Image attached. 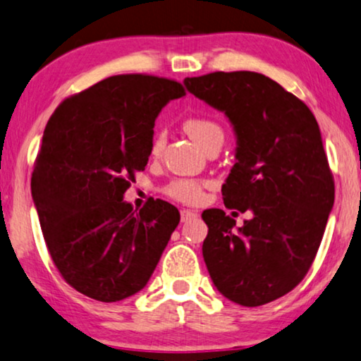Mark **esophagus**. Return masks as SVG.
<instances>
[{
    "instance_id": "1",
    "label": "esophagus",
    "mask_w": 361,
    "mask_h": 361,
    "mask_svg": "<svg viewBox=\"0 0 361 361\" xmlns=\"http://www.w3.org/2000/svg\"><path fill=\"white\" fill-rule=\"evenodd\" d=\"M195 218H198V213H196V211H193V209H181V221H183V223H188V221L195 219Z\"/></svg>"
}]
</instances>
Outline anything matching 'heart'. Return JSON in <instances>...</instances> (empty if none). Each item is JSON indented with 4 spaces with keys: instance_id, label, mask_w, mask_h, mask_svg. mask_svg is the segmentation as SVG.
Returning a JSON list of instances; mask_svg holds the SVG:
<instances>
[{
    "instance_id": "1",
    "label": "heart",
    "mask_w": 361,
    "mask_h": 361,
    "mask_svg": "<svg viewBox=\"0 0 361 361\" xmlns=\"http://www.w3.org/2000/svg\"><path fill=\"white\" fill-rule=\"evenodd\" d=\"M183 128L204 150L211 145H216V143L223 145L224 142L223 127L216 120L203 117V115H193V117L186 118L183 122ZM163 145H165V133L160 132L157 133L152 142V155H158ZM203 181L195 180V178H175L170 183L163 186V193L173 200L181 201V203L195 204L203 198Z\"/></svg>"
}]
</instances>
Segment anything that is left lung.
<instances>
[{
  "instance_id": "obj_1",
  "label": "left lung",
  "mask_w": 361,
  "mask_h": 361,
  "mask_svg": "<svg viewBox=\"0 0 361 361\" xmlns=\"http://www.w3.org/2000/svg\"><path fill=\"white\" fill-rule=\"evenodd\" d=\"M186 89L228 115L238 161L223 185L228 209L203 211V257L216 289L244 307L286 295L314 262L335 200V181L310 109L269 77L249 71L186 77Z\"/></svg>"
}]
</instances>
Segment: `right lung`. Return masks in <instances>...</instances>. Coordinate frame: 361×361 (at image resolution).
I'll list each match as a JSON object with an SVG mask.
<instances>
[{
	"mask_svg": "<svg viewBox=\"0 0 361 361\" xmlns=\"http://www.w3.org/2000/svg\"><path fill=\"white\" fill-rule=\"evenodd\" d=\"M185 94L166 77L112 75L62 100L46 125L32 200L52 262L90 299L142 290L180 223L166 201L133 211L123 193L145 170L160 110Z\"/></svg>",
	"mask_w": 361,
	"mask_h": 361,
	"instance_id": "add662e5",
	"label": "right lung"
}]
</instances>
